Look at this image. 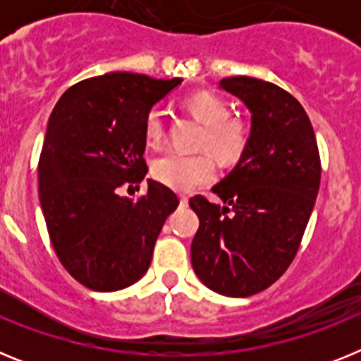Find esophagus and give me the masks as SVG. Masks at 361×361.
I'll use <instances>...</instances> for the list:
<instances>
[{"label":"esophagus","mask_w":361,"mask_h":361,"mask_svg":"<svg viewBox=\"0 0 361 361\" xmlns=\"http://www.w3.org/2000/svg\"><path fill=\"white\" fill-rule=\"evenodd\" d=\"M180 206H183V208H186V206H188V197L186 195H180Z\"/></svg>","instance_id":"obj_1"}]
</instances>
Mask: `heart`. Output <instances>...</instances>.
Instances as JSON below:
<instances>
[{
	"mask_svg": "<svg viewBox=\"0 0 361 361\" xmlns=\"http://www.w3.org/2000/svg\"><path fill=\"white\" fill-rule=\"evenodd\" d=\"M184 108L204 124L200 146L209 148L222 164H233L244 155L250 132L244 121L229 116V104L213 92H195L183 101ZM164 135V123L159 110H149L145 119L146 142L159 145ZM152 175L159 183L177 191H190L209 183L215 175V162L206 152L195 155L168 152L152 164Z\"/></svg>",
	"mask_w": 361,
	"mask_h": 361,
	"instance_id": "1",
	"label": "heart"
}]
</instances>
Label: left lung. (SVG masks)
<instances>
[{
  "instance_id": "8db88e82",
  "label": "left lung",
  "mask_w": 361,
  "mask_h": 361,
  "mask_svg": "<svg viewBox=\"0 0 361 361\" xmlns=\"http://www.w3.org/2000/svg\"><path fill=\"white\" fill-rule=\"evenodd\" d=\"M219 86L250 108L251 133L237 166L212 188L224 206L190 200L200 220L191 266L212 291L244 298L293 262L320 188V155L311 121L289 92L245 75Z\"/></svg>"
}]
</instances>
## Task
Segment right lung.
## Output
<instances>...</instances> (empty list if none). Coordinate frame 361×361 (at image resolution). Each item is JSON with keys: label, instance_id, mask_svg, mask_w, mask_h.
I'll use <instances>...</instances> for the list:
<instances>
[{"label": "right lung", "instance_id": "right-lung-1", "mask_svg": "<svg viewBox=\"0 0 361 361\" xmlns=\"http://www.w3.org/2000/svg\"><path fill=\"white\" fill-rule=\"evenodd\" d=\"M180 82L110 72L70 86L50 114L37 166L41 209L56 255L88 289L119 291L142 279L178 206L152 178L137 200L119 188L145 178V119Z\"/></svg>", "mask_w": 361, "mask_h": 361}]
</instances>
